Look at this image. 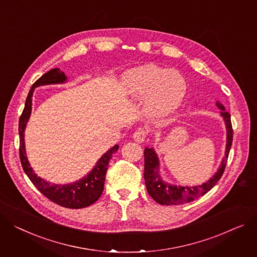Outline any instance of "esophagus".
Instances as JSON below:
<instances>
[{
	"instance_id": "1",
	"label": "esophagus",
	"mask_w": 257,
	"mask_h": 257,
	"mask_svg": "<svg viewBox=\"0 0 257 257\" xmlns=\"http://www.w3.org/2000/svg\"><path fill=\"white\" fill-rule=\"evenodd\" d=\"M148 136V130L145 128H139L133 134V139L135 142L143 143L145 142L146 138Z\"/></svg>"
}]
</instances>
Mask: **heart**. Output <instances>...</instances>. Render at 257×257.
Segmentation results:
<instances>
[{"mask_svg": "<svg viewBox=\"0 0 257 257\" xmlns=\"http://www.w3.org/2000/svg\"><path fill=\"white\" fill-rule=\"evenodd\" d=\"M122 88L126 96L146 99V110L155 116L169 114L183 101L187 83L184 76L166 68L147 64L127 71L123 76Z\"/></svg>", "mask_w": 257, "mask_h": 257, "instance_id": "obj_1", "label": "heart"}]
</instances>
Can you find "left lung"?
<instances>
[{
    "instance_id": "obj_1",
    "label": "left lung",
    "mask_w": 257,
    "mask_h": 257,
    "mask_svg": "<svg viewBox=\"0 0 257 257\" xmlns=\"http://www.w3.org/2000/svg\"><path fill=\"white\" fill-rule=\"evenodd\" d=\"M217 105L222 109L221 115L223 116L226 129H227V142H226V150L225 156L221 162V166L218 172L213 176V178L200 186L195 187H182V186H174L163 182L159 176V160L157 154L153 148H146L145 155V182L147 191L150 196L156 202L162 204V206H173V204H183L193 201L194 199L208 193L212 188L218 183L221 179L222 175L224 173V169L227 163V158L229 155V151L232 145L233 139V130L230 121L229 112L225 111L224 107L220 103Z\"/></svg>"
}]
</instances>
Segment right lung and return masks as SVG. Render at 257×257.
<instances>
[{"label": "right lung", "instance_id": "1", "mask_svg": "<svg viewBox=\"0 0 257 257\" xmlns=\"http://www.w3.org/2000/svg\"><path fill=\"white\" fill-rule=\"evenodd\" d=\"M66 81V76L63 71L59 68L51 69L48 72L44 73L39 79L33 83L32 88L26 99L25 108L20 117L19 123V132H20V158L22 166L25 170L26 175L29 177L33 185L37 189L46 196L49 200L59 204L64 208L69 209H81L91 206L96 200L99 199L102 192L104 189V181L107 172V165L111 159L112 154L117 151L118 146L115 145L110 150H108L103 156H102L92 172L85 176L83 179L68 185H55L49 184L37 177L34 173V170L30 166L28 161L26 150H25V141H24V132L26 125L31 114L32 110V96L34 89L39 85L50 84V83H60Z\"/></svg>", "mask_w": 257, "mask_h": 257}]
</instances>
